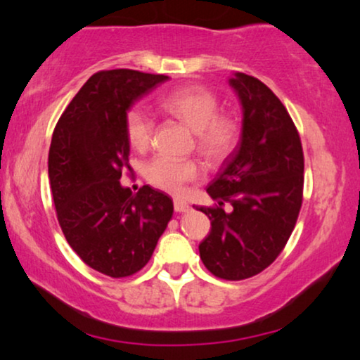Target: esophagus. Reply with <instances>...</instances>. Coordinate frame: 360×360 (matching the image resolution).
<instances>
[{
  "instance_id": "esophagus-1",
  "label": "esophagus",
  "mask_w": 360,
  "mask_h": 360,
  "mask_svg": "<svg viewBox=\"0 0 360 360\" xmlns=\"http://www.w3.org/2000/svg\"><path fill=\"white\" fill-rule=\"evenodd\" d=\"M174 210L176 212H188L189 204L183 199H174Z\"/></svg>"
}]
</instances>
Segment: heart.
<instances>
[{
    "instance_id": "b5f03b06",
    "label": "heart",
    "mask_w": 360,
    "mask_h": 360,
    "mask_svg": "<svg viewBox=\"0 0 360 360\" xmlns=\"http://www.w3.org/2000/svg\"><path fill=\"white\" fill-rule=\"evenodd\" d=\"M161 108L194 131L195 150L210 165L222 162L240 141V123L233 115L219 113V98L204 85H184L162 97ZM124 131L135 150H146L155 133V120L143 105H133L124 113ZM153 186L167 193H179L199 177L193 160L156 156L145 167Z\"/></svg>"
}]
</instances>
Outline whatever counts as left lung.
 <instances>
[{
	"label": "left lung",
	"mask_w": 360,
	"mask_h": 360,
	"mask_svg": "<svg viewBox=\"0 0 360 360\" xmlns=\"http://www.w3.org/2000/svg\"><path fill=\"white\" fill-rule=\"evenodd\" d=\"M229 84L242 105V138L207 188L217 204L198 207L210 220L199 253L212 275L237 281L270 266L288 242L303 204L304 156L293 120L265 84L242 72Z\"/></svg>",
	"instance_id": "obj_1"
}]
</instances>
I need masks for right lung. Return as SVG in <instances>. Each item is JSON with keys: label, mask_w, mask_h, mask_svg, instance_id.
Returning a JSON list of instances; mask_svg holds the SVG:
<instances>
[{"label": "right lung", "mask_w": 360, "mask_h": 360, "mask_svg": "<svg viewBox=\"0 0 360 360\" xmlns=\"http://www.w3.org/2000/svg\"><path fill=\"white\" fill-rule=\"evenodd\" d=\"M169 79L130 69L94 74L67 105L49 148V181L57 220L77 255L112 278L130 276L150 262L172 217V200L143 186L120 184L130 169L127 110Z\"/></svg>", "instance_id": "add662e5"}]
</instances>
